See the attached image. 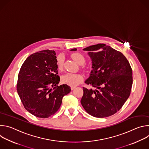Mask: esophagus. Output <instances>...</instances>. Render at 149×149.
<instances>
[{
  "instance_id": "1",
  "label": "esophagus",
  "mask_w": 149,
  "mask_h": 149,
  "mask_svg": "<svg viewBox=\"0 0 149 149\" xmlns=\"http://www.w3.org/2000/svg\"><path fill=\"white\" fill-rule=\"evenodd\" d=\"M75 88H76V87H75V86H72V87H71V90H74Z\"/></svg>"
}]
</instances>
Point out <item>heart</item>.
Wrapping results in <instances>:
<instances>
[{
    "mask_svg": "<svg viewBox=\"0 0 149 149\" xmlns=\"http://www.w3.org/2000/svg\"><path fill=\"white\" fill-rule=\"evenodd\" d=\"M72 58L80 65L85 63L86 59L84 55L80 53L76 52L72 55ZM56 64L59 70H61L63 64V57L62 55H59L56 58ZM83 80L82 76L79 74L67 73L62 77V82L63 84L69 85L70 86H75L81 83Z\"/></svg>",
    "mask_w": 149,
    "mask_h": 149,
    "instance_id": "b5f03b06",
    "label": "heart"
}]
</instances>
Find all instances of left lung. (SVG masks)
<instances>
[{
  "label": "left lung",
  "instance_id": "obj_1",
  "mask_svg": "<svg viewBox=\"0 0 149 149\" xmlns=\"http://www.w3.org/2000/svg\"><path fill=\"white\" fill-rule=\"evenodd\" d=\"M83 50L88 52L93 63L90 76L85 82L95 90L83 87L81 103L92 116H111L121 109L130 95L133 74L130 63L121 52L104 44Z\"/></svg>",
  "mask_w": 149,
  "mask_h": 149
}]
</instances>
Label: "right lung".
<instances>
[{"mask_svg":"<svg viewBox=\"0 0 149 149\" xmlns=\"http://www.w3.org/2000/svg\"><path fill=\"white\" fill-rule=\"evenodd\" d=\"M55 55L54 51L48 49L31 55L18 74L16 89L21 102L37 117L54 115L60 108L63 97L71 91L66 84L57 86L60 78Z\"/></svg>","mask_w":149,"mask_h":149,"instance_id":"add662e5","label":"right lung"}]
</instances>
